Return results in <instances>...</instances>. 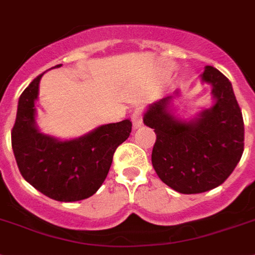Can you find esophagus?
<instances>
[{
    "label": "esophagus",
    "mask_w": 255,
    "mask_h": 255,
    "mask_svg": "<svg viewBox=\"0 0 255 255\" xmlns=\"http://www.w3.org/2000/svg\"><path fill=\"white\" fill-rule=\"evenodd\" d=\"M142 115H144V110L141 108H136L132 113L131 121L133 124V128H138L142 124Z\"/></svg>",
    "instance_id": "obj_1"
}]
</instances>
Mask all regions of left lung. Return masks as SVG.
Listing matches in <instances>:
<instances>
[{"mask_svg": "<svg viewBox=\"0 0 255 255\" xmlns=\"http://www.w3.org/2000/svg\"><path fill=\"white\" fill-rule=\"evenodd\" d=\"M202 80L213 85L217 102L196 121H176L167 109L171 97L150 105L144 115V123L157 134L154 170L164 184L184 194L223 184L244 151L243 113L230 80L213 66H206Z\"/></svg>", "mask_w": 255, "mask_h": 255, "instance_id": "left-lung-1", "label": "left lung"}]
</instances>
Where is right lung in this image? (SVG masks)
Here are the masks:
<instances>
[{
	"label": "right lung",
	"instance_id": "right-lung-1",
	"mask_svg": "<svg viewBox=\"0 0 255 255\" xmlns=\"http://www.w3.org/2000/svg\"><path fill=\"white\" fill-rule=\"evenodd\" d=\"M41 76L42 74L33 79L19 97L11 129L16 164L25 180L51 200H85L93 196L105 181L113 155L128 138L132 123L126 119L106 124L70 141H59L40 133L35 123V100Z\"/></svg>",
	"mask_w": 255,
	"mask_h": 255
}]
</instances>
